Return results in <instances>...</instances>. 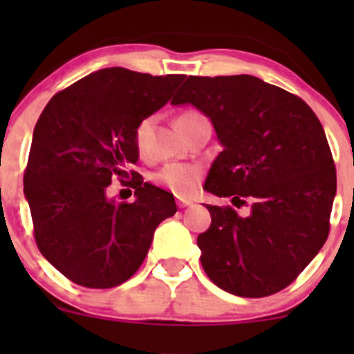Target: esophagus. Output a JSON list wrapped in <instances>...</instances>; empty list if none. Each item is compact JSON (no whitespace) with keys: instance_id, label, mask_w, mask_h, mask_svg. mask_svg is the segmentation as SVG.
<instances>
[{"instance_id":"obj_1","label":"esophagus","mask_w":354,"mask_h":354,"mask_svg":"<svg viewBox=\"0 0 354 354\" xmlns=\"http://www.w3.org/2000/svg\"><path fill=\"white\" fill-rule=\"evenodd\" d=\"M176 205H178V208H186V206H191V205H193V201H189V200H183V198H178V200H176Z\"/></svg>"}]
</instances>
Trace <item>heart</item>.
I'll use <instances>...</instances> for the list:
<instances>
[{"instance_id": "b5f03b06", "label": "heart", "mask_w": 354, "mask_h": 354, "mask_svg": "<svg viewBox=\"0 0 354 354\" xmlns=\"http://www.w3.org/2000/svg\"><path fill=\"white\" fill-rule=\"evenodd\" d=\"M201 118L200 113L196 111H185L176 118V126L180 128L183 124H188L191 121ZM149 126L151 121L143 120L136 126L135 131V145L138 153L141 156L146 154V145H148V135H149ZM203 180V169L198 165L189 163H168L165 165L160 171L153 174V181L156 185L163 186L168 191L176 194V196H193L200 188Z\"/></svg>"}]
</instances>
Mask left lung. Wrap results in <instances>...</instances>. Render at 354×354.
I'll return each mask as SVG.
<instances>
[{"instance_id":"1","label":"left lung","mask_w":354,"mask_h":354,"mask_svg":"<svg viewBox=\"0 0 354 354\" xmlns=\"http://www.w3.org/2000/svg\"><path fill=\"white\" fill-rule=\"evenodd\" d=\"M209 118L223 151L205 189L250 205H206L201 265L221 290L265 298L290 286L330 234L336 168L318 116L299 96L250 75L188 76L171 100Z\"/></svg>"}]
</instances>
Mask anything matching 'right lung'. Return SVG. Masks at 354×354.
<instances>
[{
	"mask_svg": "<svg viewBox=\"0 0 354 354\" xmlns=\"http://www.w3.org/2000/svg\"><path fill=\"white\" fill-rule=\"evenodd\" d=\"M185 75L104 68L61 89L35 126L24 194L38 250L61 274L106 290L140 270L154 230L176 213L173 194L143 183L136 126L163 108ZM113 177L136 189L133 203L106 193Z\"/></svg>",
	"mask_w": 354,
	"mask_h": 354,
	"instance_id": "right-lung-1",
	"label": "right lung"
}]
</instances>
